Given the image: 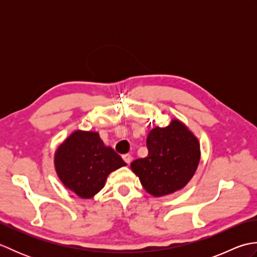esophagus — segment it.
Segmentation results:
<instances>
[{
  "label": "esophagus",
  "instance_id": "1",
  "mask_svg": "<svg viewBox=\"0 0 257 257\" xmlns=\"http://www.w3.org/2000/svg\"><path fill=\"white\" fill-rule=\"evenodd\" d=\"M122 159H123V161H124L125 163H127V165H129V163L132 162L133 158H132V156L127 154V155H122Z\"/></svg>",
  "mask_w": 257,
  "mask_h": 257
}]
</instances>
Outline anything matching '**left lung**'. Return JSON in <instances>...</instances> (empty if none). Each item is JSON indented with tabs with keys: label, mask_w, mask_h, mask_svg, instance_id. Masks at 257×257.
Listing matches in <instances>:
<instances>
[{
	"label": "left lung",
	"mask_w": 257,
	"mask_h": 257,
	"mask_svg": "<svg viewBox=\"0 0 257 257\" xmlns=\"http://www.w3.org/2000/svg\"><path fill=\"white\" fill-rule=\"evenodd\" d=\"M148 156L133 161L147 192L162 196L182 189L192 179L200 161V145L188 127L177 119L156 127L147 138Z\"/></svg>",
	"instance_id": "1"
}]
</instances>
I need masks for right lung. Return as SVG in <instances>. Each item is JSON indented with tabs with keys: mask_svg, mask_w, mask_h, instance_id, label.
I'll return each instance as SVG.
<instances>
[{
	"mask_svg": "<svg viewBox=\"0 0 257 257\" xmlns=\"http://www.w3.org/2000/svg\"><path fill=\"white\" fill-rule=\"evenodd\" d=\"M125 166L117 152L103 145L98 133H73L55 152V169L65 187L83 199L92 198L108 174Z\"/></svg>",
	"mask_w": 257,
	"mask_h": 257,
	"instance_id": "add662e5",
	"label": "right lung"
}]
</instances>
